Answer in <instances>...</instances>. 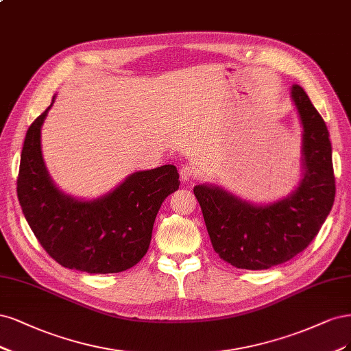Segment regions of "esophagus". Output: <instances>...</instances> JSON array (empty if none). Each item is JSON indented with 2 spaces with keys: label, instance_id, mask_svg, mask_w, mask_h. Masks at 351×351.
Instances as JSON below:
<instances>
[{
  "label": "esophagus",
  "instance_id": "esophagus-1",
  "mask_svg": "<svg viewBox=\"0 0 351 351\" xmlns=\"http://www.w3.org/2000/svg\"><path fill=\"white\" fill-rule=\"evenodd\" d=\"M179 175H180V179H182L184 182H188V180L194 179L197 173H195V171H194V167L189 166V165H185L182 169H180Z\"/></svg>",
  "mask_w": 351,
  "mask_h": 351
}]
</instances>
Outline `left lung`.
<instances>
[{
  "instance_id": "obj_1",
  "label": "left lung",
  "mask_w": 351,
  "mask_h": 351,
  "mask_svg": "<svg viewBox=\"0 0 351 351\" xmlns=\"http://www.w3.org/2000/svg\"><path fill=\"white\" fill-rule=\"evenodd\" d=\"M291 99L303 125L304 173L290 197L252 206L219 186L194 188L214 251L236 268L267 269L296 256L318 234L334 204L330 134L300 86L291 87Z\"/></svg>"
}]
</instances>
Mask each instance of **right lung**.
I'll use <instances>...</instances> for the list:
<instances>
[{"instance_id":"right-lung-1","label":"right lung","mask_w":351,"mask_h":351,"mask_svg":"<svg viewBox=\"0 0 351 351\" xmlns=\"http://www.w3.org/2000/svg\"><path fill=\"white\" fill-rule=\"evenodd\" d=\"M51 106L32 122L21 150V210L43 250L62 267L90 274L125 271L149 251L162 202L179 188L176 167L135 172L95 201L65 195L51 180L40 152V128Z\"/></svg>"}]
</instances>
